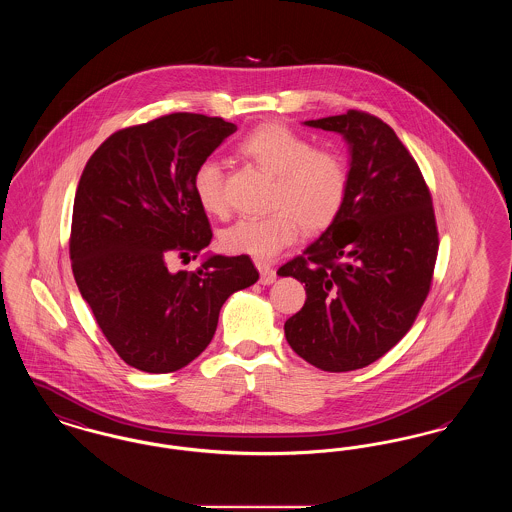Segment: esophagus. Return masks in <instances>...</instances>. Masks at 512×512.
Segmentation results:
<instances>
[{
	"label": "esophagus",
	"mask_w": 512,
	"mask_h": 512,
	"mask_svg": "<svg viewBox=\"0 0 512 512\" xmlns=\"http://www.w3.org/2000/svg\"><path fill=\"white\" fill-rule=\"evenodd\" d=\"M255 267L261 272V284L270 286L276 280V270L268 265L267 261H255Z\"/></svg>",
	"instance_id": "esophagus-1"
}]
</instances>
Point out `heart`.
Instances as JSON below:
<instances>
[{
	"label": "heart",
	"mask_w": 512,
	"mask_h": 512,
	"mask_svg": "<svg viewBox=\"0 0 512 512\" xmlns=\"http://www.w3.org/2000/svg\"><path fill=\"white\" fill-rule=\"evenodd\" d=\"M238 153L274 176L270 209L261 219H240L220 232V247L228 253L259 259L274 257L292 245L301 228L311 234L330 228L340 217L349 192V171L340 153L315 144L280 122L251 128ZM199 207L211 217H224V174L219 161L207 157L192 174Z\"/></svg>",
	"instance_id": "obj_1"
}]
</instances>
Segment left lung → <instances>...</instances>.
<instances>
[{"label": "left lung", "mask_w": 512, "mask_h": 512, "mask_svg": "<svg viewBox=\"0 0 512 512\" xmlns=\"http://www.w3.org/2000/svg\"><path fill=\"white\" fill-rule=\"evenodd\" d=\"M305 124L347 140L349 192L336 222L278 268L307 293L284 330L301 359L347 372L411 330L432 286L438 224L424 176L390 124L357 109Z\"/></svg>", "instance_id": "8db88e82"}]
</instances>
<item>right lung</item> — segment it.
<instances>
[{
	"label": "right lung",
	"mask_w": 512,
	"mask_h": 512,
	"mask_svg": "<svg viewBox=\"0 0 512 512\" xmlns=\"http://www.w3.org/2000/svg\"><path fill=\"white\" fill-rule=\"evenodd\" d=\"M238 130L220 117L171 113L111 134L88 159L74 195L71 267L99 330L126 365L167 374L211 343L220 307L259 280L249 255L197 257L213 232L192 174Z\"/></svg>",
	"instance_id": "add662e5"
}]
</instances>
